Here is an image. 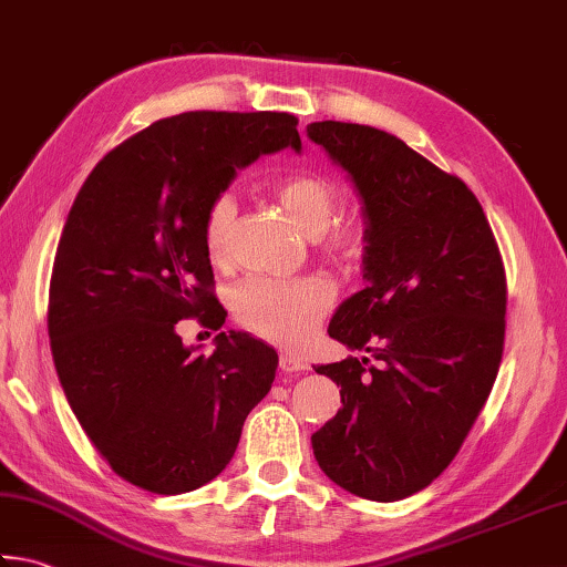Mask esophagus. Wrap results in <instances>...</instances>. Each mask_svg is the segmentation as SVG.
I'll use <instances>...</instances> for the list:
<instances>
[{"mask_svg": "<svg viewBox=\"0 0 567 567\" xmlns=\"http://www.w3.org/2000/svg\"><path fill=\"white\" fill-rule=\"evenodd\" d=\"M279 368L284 372H306L308 370V362L298 355H291V352H286V355L279 358Z\"/></svg>", "mask_w": 567, "mask_h": 567, "instance_id": "esophagus-1", "label": "esophagus"}]
</instances>
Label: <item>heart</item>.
I'll return each mask as SVG.
<instances>
[{"label":"heart","instance_id":"heart-1","mask_svg":"<svg viewBox=\"0 0 567 567\" xmlns=\"http://www.w3.org/2000/svg\"><path fill=\"white\" fill-rule=\"evenodd\" d=\"M276 197L288 217L296 221L316 249L343 269L362 264L370 247V224L362 215H338L340 189L316 173H296L276 185ZM237 199L221 192L209 202L205 215V247L212 261H227L231 249ZM333 286L320 276L303 279H251L234 286L231 313L249 333L269 340L274 346L298 348L308 343L320 320L333 308Z\"/></svg>","mask_w":567,"mask_h":567}]
</instances>
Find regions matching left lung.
I'll list each match as a JSON object with an SVG mask.
<instances>
[{
    "mask_svg": "<svg viewBox=\"0 0 567 567\" xmlns=\"http://www.w3.org/2000/svg\"><path fill=\"white\" fill-rule=\"evenodd\" d=\"M308 137L348 169L370 224L368 286L328 336L375 358L316 372L340 384L311 436L318 466L370 501L430 486L494 388L506 338V269L482 205L456 175L378 127L320 121Z\"/></svg>",
    "mask_w": 567,
    "mask_h": 567,
    "instance_id": "1",
    "label": "left lung"
}]
</instances>
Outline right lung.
<instances>
[{
	"instance_id": "add662e5",
	"label": "right lung",
	"mask_w": 567,
	"mask_h": 567,
	"mask_svg": "<svg viewBox=\"0 0 567 567\" xmlns=\"http://www.w3.org/2000/svg\"><path fill=\"white\" fill-rule=\"evenodd\" d=\"M296 125L271 111L163 117L113 147L73 199L49 286L51 355L83 432L133 486L173 496L212 482L271 390L274 348L231 330L195 355L177 323L224 326L207 207L237 167L301 151Z\"/></svg>"
}]
</instances>
